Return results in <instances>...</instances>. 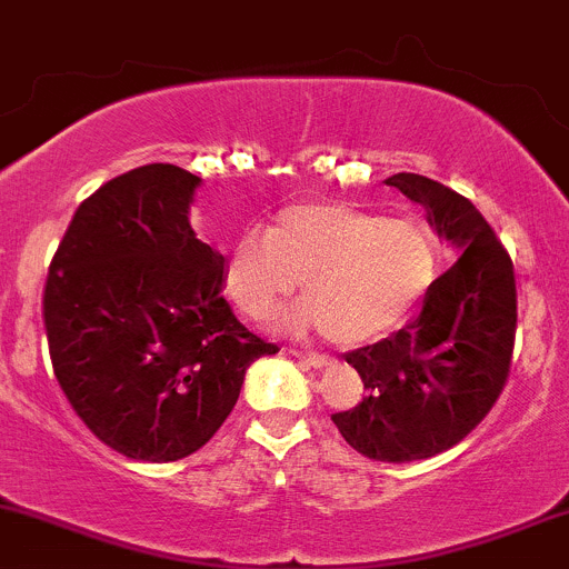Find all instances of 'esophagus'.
<instances>
[{
    "mask_svg": "<svg viewBox=\"0 0 569 569\" xmlns=\"http://www.w3.org/2000/svg\"><path fill=\"white\" fill-rule=\"evenodd\" d=\"M292 356H296V359H301L303 365H309V367H326L328 361V356H323V353H309V350H298V348H292L290 350Z\"/></svg>",
    "mask_w": 569,
    "mask_h": 569,
    "instance_id": "obj_1",
    "label": "esophagus"
}]
</instances>
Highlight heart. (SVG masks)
Here are the masks:
<instances>
[{"label":"heart","instance_id":"b5f03b06","mask_svg":"<svg viewBox=\"0 0 569 569\" xmlns=\"http://www.w3.org/2000/svg\"><path fill=\"white\" fill-rule=\"evenodd\" d=\"M441 271L427 227L333 202L279 210L266 236L243 230L227 251L232 303L266 320L303 282L298 323L323 328L337 345L386 337L427 298Z\"/></svg>","mask_w":569,"mask_h":569}]
</instances>
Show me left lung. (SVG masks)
Masks as SVG:
<instances>
[{"label":"left lung","instance_id":"1","mask_svg":"<svg viewBox=\"0 0 569 569\" xmlns=\"http://www.w3.org/2000/svg\"><path fill=\"white\" fill-rule=\"evenodd\" d=\"M386 183L421 204L462 254L436 279L419 318L345 353L367 397L331 421L365 458L411 462L452 449L496 406L512 365L518 292L507 249L466 197L411 172Z\"/></svg>","mask_w":569,"mask_h":569}]
</instances>
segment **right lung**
<instances>
[{
  "instance_id": "1",
  "label": "right lung",
  "mask_w": 569,
  "mask_h": 569,
  "mask_svg": "<svg viewBox=\"0 0 569 569\" xmlns=\"http://www.w3.org/2000/svg\"><path fill=\"white\" fill-rule=\"evenodd\" d=\"M202 180L148 163L79 204L43 292L51 367L92 436L131 460L189 458L277 345L221 296L224 254L194 236Z\"/></svg>"
}]
</instances>
